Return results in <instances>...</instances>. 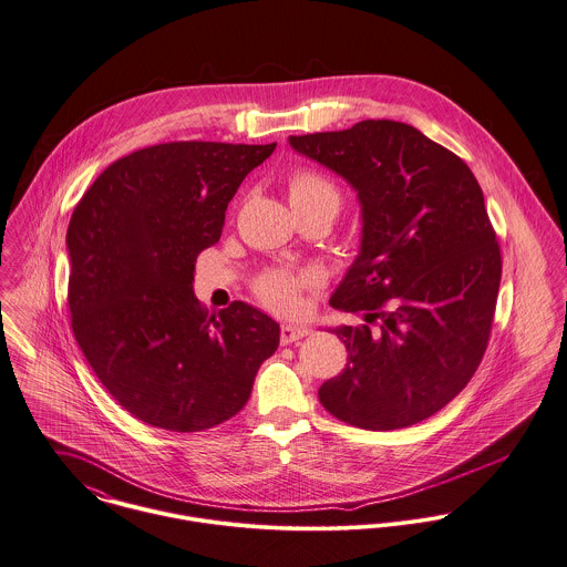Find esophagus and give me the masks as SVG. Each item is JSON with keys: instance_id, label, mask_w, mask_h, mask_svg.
<instances>
[{"instance_id": "obj_1", "label": "esophagus", "mask_w": 567, "mask_h": 567, "mask_svg": "<svg viewBox=\"0 0 567 567\" xmlns=\"http://www.w3.org/2000/svg\"><path fill=\"white\" fill-rule=\"evenodd\" d=\"M306 327H295V324H281V344H292L299 342L308 336Z\"/></svg>"}]
</instances>
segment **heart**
I'll list each match as a JSON object with an SVG mask.
<instances>
[{
	"label": "heart",
	"mask_w": 567,
	"mask_h": 567,
	"mask_svg": "<svg viewBox=\"0 0 567 567\" xmlns=\"http://www.w3.org/2000/svg\"><path fill=\"white\" fill-rule=\"evenodd\" d=\"M288 197L292 207H306L320 202L340 204L338 188L318 171L301 166L288 177ZM318 277L309 270L268 268L254 281V292L259 301L277 313L295 316L303 309V292L318 288Z\"/></svg>",
	"instance_id": "obj_1"
}]
</instances>
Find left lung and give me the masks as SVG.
<instances>
[{"mask_svg":"<svg viewBox=\"0 0 567 567\" xmlns=\"http://www.w3.org/2000/svg\"><path fill=\"white\" fill-rule=\"evenodd\" d=\"M342 175L361 202V251L331 308L349 363L318 399L368 431L412 426L449 405L485 355L503 256L483 190L460 155L401 121L290 136Z\"/></svg>","mask_w":567,"mask_h":567,"instance_id":"1","label":"left lung"}]
</instances>
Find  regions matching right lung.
<instances>
[{
    "mask_svg": "<svg viewBox=\"0 0 567 567\" xmlns=\"http://www.w3.org/2000/svg\"><path fill=\"white\" fill-rule=\"evenodd\" d=\"M270 145L177 141L112 162L73 209L66 247L75 342L134 417L206 431L240 412L279 324L243 301L207 313L193 292L199 254Z\"/></svg>",
    "mask_w": 567,
    "mask_h": 567,
    "instance_id": "obj_1",
    "label": "right lung"
}]
</instances>
